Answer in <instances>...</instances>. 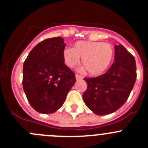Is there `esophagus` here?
Masks as SVG:
<instances>
[{
	"label": "esophagus",
	"mask_w": 148,
	"mask_h": 148,
	"mask_svg": "<svg viewBox=\"0 0 148 148\" xmlns=\"http://www.w3.org/2000/svg\"><path fill=\"white\" fill-rule=\"evenodd\" d=\"M75 78H76V80H81L82 79V76L78 75V74H75Z\"/></svg>",
	"instance_id": "obj_1"
}]
</instances>
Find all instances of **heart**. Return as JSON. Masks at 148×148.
Masks as SVG:
<instances>
[{"label":"heart","mask_w":148,"mask_h":148,"mask_svg":"<svg viewBox=\"0 0 148 148\" xmlns=\"http://www.w3.org/2000/svg\"><path fill=\"white\" fill-rule=\"evenodd\" d=\"M114 50L109 43L102 42L78 41L74 47L66 48L63 58L69 67H74L82 59V63L89 74L99 75L105 73L113 60Z\"/></svg>","instance_id":"heart-1"}]
</instances>
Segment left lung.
I'll return each instance as SVG.
<instances>
[{
	"instance_id": "obj_1",
	"label": "left lung",
	"mask_w": 148,
	"mask_h": 148,
	"mask_svg": "<svg viewBox=\"0 0 148 148\" xmlns=\"http://www.w3.org/2000/svg\"><path fill=\"white\" fill-rule=\"evenodd\" d=\"M114 60L103 75L84 78L88 86L83 99L97 115H108L119 110L128 99L136 81L135 59L121 44L115 46Z\"/></svg>"
}]
</instances>
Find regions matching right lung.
Masks as SVG:
<instances>
[{"label":"right lung","instance_id":"right-lung-1","mask_svg":"<svg viewBox=\"0 0 148 148\" xmlns=\"http://www.w3.org/2000/svg\"><path fill=\"white\" fill-rule=\"evenodd\" d=\"M61 37L45 39L33 48L23 64L22 85L28 102L37 112L53 113L64 104L76 81L65 64Z\"/></svg>","mask_w":148,"mask_h":148}]
</instances>
